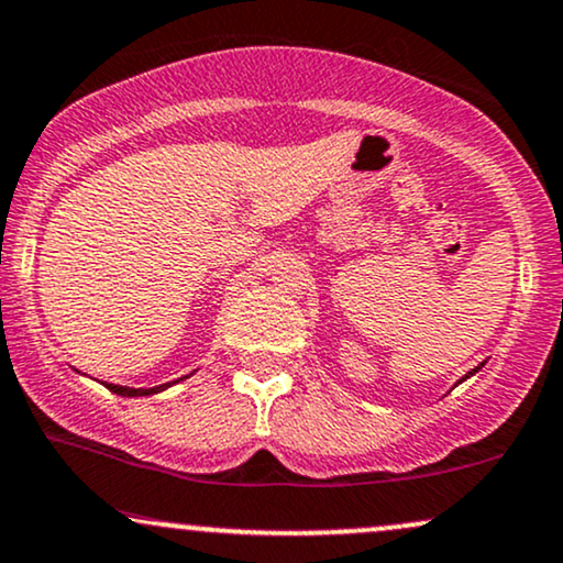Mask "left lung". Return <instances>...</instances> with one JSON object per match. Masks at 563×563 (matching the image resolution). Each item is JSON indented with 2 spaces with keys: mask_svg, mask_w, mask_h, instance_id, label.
<instances>
[{
  "mask_svg": "<svg viewBox=\"0 0 563 563\" xmlns=\"http://www.w3.org/2000/svg\"><path fill=\"white\" fill-rule=\"evenodd\" d=\"M479 367H483V364H479ZM479 367H475V369H472V372H470V375H464V377H462V380H459V383H464V380H466V377H472V375H475V372H479Z\"/></svg>",
  "mask_w": 563,
  "mask_h": 563,
  "instance_id": "obj_1",
  "label": "left lung"
}]
</instances>
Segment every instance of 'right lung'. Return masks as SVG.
I'll return each mask as SVG.
<instances>
[{"mask_svg": "<svg viewBox=\"0 0 563 563\" xmlns=\"http://www.w3.org/2000/svg\"><path fill=\"white\" fill-rule=\"evenodd\" d=\"M183 380V377H180ZM178 383V380H173ZM173 383H165V385H157V388H128V385H114V383H104L107 390L118 393V396H125V398H135V396H152V393H159V390H167Z\"/></svg>", "mask_w": 563, "mask_h": 563, "instance_id": "add662e5", "label": "right lung"}]
</instances>
